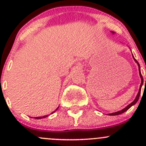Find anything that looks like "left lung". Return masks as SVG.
Instances as JSON below:
<instances>
[{
    "label": "left lung",
    "instance_id": "left-lung-1",
    "mask_svg": "<svg viewBox=\"0 0 146 146\" xmlns=\"http://www.w3.org/2000/svg\"><path fill=\"white\" fill-rule=\"evenodd\" d=\"M111 32V33L113 34V35H114V32ZM132 56H133V59H134V61H136V64H138V70H139V75H140V77H141V85H140L139 90H138V94H137V95H136V98H135V100H133V102H132L131 103V104H129V105H128V106H126V107H125L124 109H123V110H120V111H117V112H114V113H111V114H108L109 115H110V116H115V115H119V114H122V113L125 112V111H127V110H129V109L130 108V107H131L132 106H133V105H134V104H136V103L137 102H138V99H139L140 95H141V88H142V86H143V76H142V75H141V68H140V65H139V64H138V61H137L135 59V58H134V56H133V54H132ZM145 83H146V78H145Z\"/></svg>",
    "mask_w": 146,
    "mask_h": 146
}]
</instances>
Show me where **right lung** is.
Returning <instances> with one entry per match:
<instances>
[{
  "label": "right lung",
  "mask_w": 146,
  "mask_h": 146,
  "mask_svg": "<svg viewBox=\"0 0 146 146\" xmlns=\"http://www.w3.org/2000/svg\"><path fill=\"white\" fill-rule=\"evenodd\" d=\"M58 107H57V108H56V110H55V111H53V112H52V113H51V114H53V113H54V112H55V111H56V110H58ZM48 115H46V116H43V117H35V119H42V118H46V117H48Z\"/></svg>",
  "instance_id": "1"
}]
</instances>
